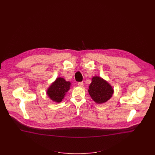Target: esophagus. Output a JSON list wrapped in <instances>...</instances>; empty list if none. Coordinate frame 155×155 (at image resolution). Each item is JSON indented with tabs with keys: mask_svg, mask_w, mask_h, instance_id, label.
<instances>
[{
	"mask_svg": "<svg viewBox=\"0 0 155 155\" xmlns=\"http://www.w3.org/2000/svg\"><path fill=\"white\" fill-rule=\"evenodd\" d=\"M78 85V86H79V87H84V82H79Z\"/></svg>",
	"mask_w": 155,
	"mask_h": 155,
	"instance_id": "1",
	"label": "esophagus"
}]
</instances>
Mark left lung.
Returning a JSON list of instances; mask_svg holds the SVG:
<instances>
[{"label": "left lung", "instance_id": "1", "mask_svg": "<svg viewBox=\"0 0 155 155\" xmlns=\"http://www.w3.org/2000/svg\"><path fill=\"white\" fill-rule=\"evenodd\" d=\"M89 94L92 100L98 104L108 101L113 94L110 85L99 76H94L89 86Z\"/></svg>", "mask_w": 155, "mask_h": 155}]
</instances>
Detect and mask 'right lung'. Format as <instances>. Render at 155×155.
I'll return each mask as SVG.
<instances>
[{
  "instance_id": "right-lung-1",
  "label": "right lung",
  "mask_w": 155,
  "mask_h": 155,
  "mask_svg": "<svg viewBox=\"0 0 155 155\" xmlns=\"http://www.w3.org/2000/svg\"><path fill=\"white\" fill-rule=\"evenodd\" d=\"M70 82L64 78H58L47 90V94L54 101L60 103L64 98L66 93L70 89Z\"/></svg>"
}]
</instances>
